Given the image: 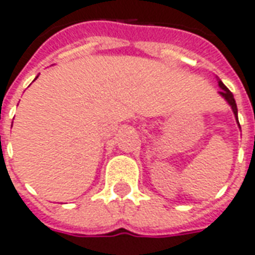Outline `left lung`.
<instances>
[{
	"label": "left lung",
	"instance_id": "8db88e82",
	"mask_svg": "<svg viewBox=\"0 0 255 255\" xmlns=\"http://www.w3.org/2000/svg\"><path fill=\"white\" fill-rule=\"evenodd\" d=\"M219 86H220V89H222L220 92H219V93H220V96H222V97H224V100H226V101H227V103L231 105L234 115H235V118H237V120H238V108H237V103H235V99H234L233 93L228 90L227 86H226V85H224L220 80H219Z\"/></svg>",
	"mask_w": 255,
	"mask_h": 255
}]
</instances>
